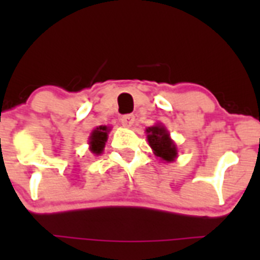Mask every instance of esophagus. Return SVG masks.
<instances>
[{
	"label": "esophagus",
	"mask_w": 260,
	"mask_h": 260,
	"mask_svg": "<svg viewBox=\"0 0 260 260\" xmlns=\"http://www.w3.org/2000/svg\"><path fill=\"white\" fill-rule=\"evenodd\" d=\"M134 121H135L134 114H123V116L121 117V123H122L123 126H126V127H130V126H133Z\"/></svg>",
	"instance_id": "esophagus-1"
}]
</instances>
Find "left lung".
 <instances>
[{
    "mask_svg": "<svg viewBox=\"0 0 260 260\" xmlns=\"http://www.w3.org/2000/svg\"><path fill=\"white\" fill-rule=\"evenodd\" d=\"M147 138L150 142V146L155 155L161 157L165 161H172L177 156L176 146L173 142L171 141L169 134H168L167 128L164 126L156 125L152 127L147 128Z\"/></svg>",
    "mask_w": 260,
    "mask_h": 260,
    "instance_id": "8db88e82",
    "label": "left lung"
}]
</instances>
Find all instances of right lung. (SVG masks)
<instances>
[{
    "mask_svg": "<svg viewBox=\"0 0 260 260\" xmlns=\"http://www.w3.org/2000/svg\"><path fill=\"white\" fill-rule=\"evenodd\" d=\"M108 132H109V128L107 126H99L93 130L91 137H89V144H91L89 148L95 155L102 153L103 150H104L105 142L108 139Z\"/></svg>",
    "mask_w": 260,
    "mask_h": 260,
    "instance_id": "1",
    "label": "right lung"
}]
</instances>
